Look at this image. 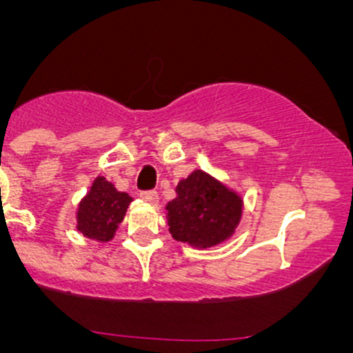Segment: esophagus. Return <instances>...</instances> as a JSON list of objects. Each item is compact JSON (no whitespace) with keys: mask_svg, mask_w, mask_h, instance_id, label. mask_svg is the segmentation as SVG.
Instances as JSON below:
<instances>
[{"mask_svg":"<svg viewBox=\"0 0 353 353\" xmlns=\"http://www.w3.org/2000/svg\"><path fill=\"white\" fill-rule=\"evenodd\" d=\"M141 199L149 202V204H157L159 194H157L156 190H143V192H141Z\"/></svg>","mask_w":353,"mask_h":353,"instance_id":"34e87169","label":"esophagus"}]
</instances>
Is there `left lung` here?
<instances>
[{
  "label": "left lung",
  "instance_id": "8db88e82",
  "mask_svg": "<svg viewBox=\"0 0 353 353\" xmlns=\"http://www.w3.org/2000/svg\"><path fill=\"white\" fill-rule=\"evenodd\" d=\"M165 205L169 232L194 247H212L234 234L242 216V199L204 171H194L176 188Z\"/></svg>",
  "mask_w": 353,
  "mask_h": 353
}]
</instances>
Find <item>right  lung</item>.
Returning a JSON list of instances; mask_svg holds the SVG:
<instances>
[{
  "label": "right lung",
  "mask_w": 353,
  "mask_h": 353,
  "mask_svg": "<svg viewBox=\"0 0 353 353\" xmlns=\"http://www.w3.org/2000/svg\"><path fill=\"white\" fill-rule=\"evenodd\" d=\"M131 201L132 197L129 194L119 192L114 184L104 177H96L88 196L79 202L76 216L78 230L84 237L99 242L111 241Z\"/></svg>",
  "instance_id": "right-lung-1"
}]
</instances>
